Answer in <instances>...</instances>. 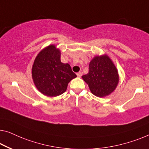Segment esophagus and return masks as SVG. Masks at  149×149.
Wrapping results in <instances>:
<instances>
[{"mask_svg": "<svg viewBox=\"0 0 149 149\" xmlns=\"http://www.w3.org/2000/svg\"><path fill=\"white\" fill-rule=\"evenodd\" d=\"M77 77H80L81 75H82V74L81 72H78V73H77Z\"/></svg>", "mask_w": 149, "mask_h": 149, "instance_id": "obj_1", "label": "esophagus"}]
</instances>
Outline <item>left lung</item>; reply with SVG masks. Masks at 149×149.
Masks as SVG:
<instances>
[{"mask_svg":"<svg viewBox=\"0 0 149 149\" xmlns=\"http://www.w3.org/2000/svg\"><path fill=\"white\" fill-rule=\"evenodd\" d=\"M94 96L104 97L116 90L119 82L118 72L106 54L96 55L89 64V72L81 76Z\"/></svg>","mask_w":149,"mask_h":149,"instance_id":"left-lung-1","label":"left lung"}]
</instances>
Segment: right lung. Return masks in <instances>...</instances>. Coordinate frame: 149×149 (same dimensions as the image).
I'll return each mask as SVG.
<instances>
[{
    "mask_svg": "<svg viewBox=\"0 0 149 149\" xmlns=\"http://www.w3.org/2000/svg\"><path fill=\"white\" fill-rule=\"evenodd\" d=\"M61 52L54 44L43 49L32 66V78L35 87L49 97L58 96L67 90L69 82L77 75L70 64L61 61Z\"/></svg>",
    "mask_w": 149,
    "mask_h": 149,
    "instance_id": "right-lung-1",
    "label": "right lung"
}]
</instances>
